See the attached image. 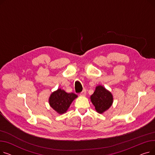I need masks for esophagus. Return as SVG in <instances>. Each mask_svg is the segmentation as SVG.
Segmentation results:
<instances>
[{
	"instance_id": "1",
	"label": "esophagus",
	"mask_w": 155,
	"mask_h": 155,
	"mask_svg": "<svg viewBox=\"0 0 155 155\" xmlns=\"http://www.w3.org/2000/svg\"><path fill=\"white\" fill-rule=\"evenodd\" d=\"M86 92H86L85 89H84L83 91L80 93V95H81V96H85V95H86Z\"/></svg>"
}]
</instances>
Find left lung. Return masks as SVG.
Instances as JSON below:
<instances>
[{"label":"left lung","instance_id":"8db88e82","mask_svg":"<svg viewBox=\"0 0 155 155\" xmlns=\"http://www.w3.org/2000/svg\"><path fill=\"white\" fill-rule=\"evenodd\" d=\"M91 100L96 111L102 114L108 110L113 103V96L109 91L102 85H98L91 96Z\"/></svg>","mask_w":155,"mask_h":155}]
</instances>
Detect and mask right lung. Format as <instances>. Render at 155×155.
Wrapping results in <instances>:
<instances>
[{"label": "right lung", "mask_w": 155, "mask_h": 155, "mask_svg": "<svg viewBox=\"0 0 155 155\" xmlns=\"http://www.w3.org/2000/svg\"><path fill=\"white\" fill-rule=\"evenodd\" d=\"M77 97L74 93H67L58 88L51 94L49 98V104L57 113L62 114L67 112L71 102Z\"/></svg>", "instance_id": "add662e5"}]
</instances>
